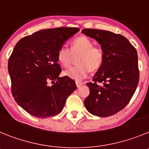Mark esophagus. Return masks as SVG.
Listing matches in <instances>:
<instances>
[{
    "mask_svg": "<svg viewBox=\"0 0 149 149\" xmlns=\"http://www.w3.org/2000/svg\"><path fill=\"white\" fill-rule=\"evenodd\" d=\"M76 87L80 88L82 85H83V83H82V82H76Z\"/></svg>",
    "mask_w": 149,
    "mask_h": 149,
    "instance_id": "34e87169",
    "label": "esophagus"
}]
</instances>
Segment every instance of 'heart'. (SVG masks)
Returning a JSON list of instances; mask_svg holds the SVG:
<instances>
[{"label": "heart", "mask_w": 149, "mask_h": 149, "mask_svg": "<svg viewBox=\"0 0 149 149\" xmlns=\"http://www.w3.org/2000/svg\"><path fill=\"white\" fill-rule=\"evenodd\" d=\"M79 55L77 65L70 67L64 72V76L75 81H81L88 76L91 70H97L101 67L104 54L101 48L93 46V41L87 37H77L71 42V49L62 46L57 53L59 64L64 67L70 64L73 55Z\"/></svg>", "instance_id": "b5f03b06"}]
</instances>
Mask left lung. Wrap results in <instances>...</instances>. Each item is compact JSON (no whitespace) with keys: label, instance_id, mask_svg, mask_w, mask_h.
Returning a JSON list of instances; mask_svg holds the SVG:
<instances>
[{"label":"left lung","instance_id":"obj_1","mask_svg":"<svg viewBox=\"0 0 149 149\" xmlns=\"http://www.w3.org/2000/svg\"><path fill=\"white\" fill-rule=\"evenodd\" d=\"M82 33L96 40L104 59L92 82L86 85L90 94L84 104L94 116L107 117L125 108L138 85L139 71L137 52L128 40L108 31L85 28Z\"/></svg>","mask_w":149,"mask_h":149}]
</instances>
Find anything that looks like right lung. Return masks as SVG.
Wrapping results in <instances>:
<instances>
[{"label":"right lung","instance_id":"right-lung-1","mask_svg":"<svg viewBox=\"0 0 149 149\" xmlns=\"http://www.w3.org/2000/svg\"><path fill=\"white\" fill-rule=\"evenodd\" d=\"M79 31L64 27L41 30L21 39L14 47L8 61L13 96L31 116H56L76 89L73 79L59 76L57 53Z\"/></svg>","mask_w":149,"mask_h":149}]
</instances>
